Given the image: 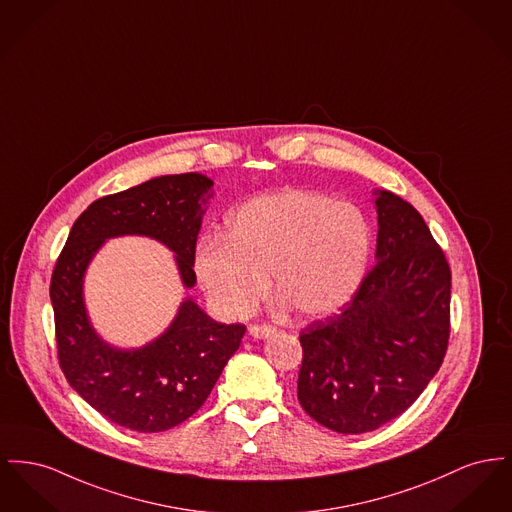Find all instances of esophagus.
<instances>
[{
    "label": "esophagus",
    "instance_id": "esophagus-1",
    "mask_svg": "<svg viewBox=\"0 0 512 512\" xmlns=\"http://www.w3.org/2000/svg\"><path fill=\"white\" fill-rule=\"evenodd\" d=\"M274 332H276V329L271 327V325H251V327H249V334H251L253 338H257V340L269 338Z\"/></svg>",
    "mask_w": 512,
    "mask_h": 512
}]
</instances>
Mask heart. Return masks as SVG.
I'll list each match as a JSON object with an SVG mask.
<instances>
[{"label":"heart","mask_w":512,"mask_h":512,"mask_svg":"<svg viewBox=\"0 0 512 512\" xmlns=\"http://www.w3.org/2000/svg\"><path fill=\"white\" fill-rule=\"evenodd\" d=\"M373 230L361 209L331 195L286 189L255 197L228 216L226 236H207L193 271L212 307L245 317L276 298L301 317H325L352 300L367 271Z\"/></svg>","instance_id":"1"}]
</instances>
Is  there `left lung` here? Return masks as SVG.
<instances>
[{"instance_id": "left-lung-1", "label": "left lung", "mask_w": 512, "mask_h": 512, "mask_svg": "<svg viewBox=\"0 0 512 512\" xmlns=\"http://www.w3.org/2000/svg\"><path fill=\"white\" fill-rule=\"evenodd\" d=\"M375 265L342 313L300 334L301 408L336 433L406 412L439 371L451 332V269L420 212L375 191Z\"/></svg>"}]
</instances>
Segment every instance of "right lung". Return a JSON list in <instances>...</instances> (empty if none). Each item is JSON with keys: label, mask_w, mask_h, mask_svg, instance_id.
<instances>
[{"label": "right lung", "mask_w": 512, "mask_h": 512, "mask_svg": "<svg viewBox=\"0 0 512 512\" xmlns=\"http://www.w3.org/2000/svg\"><path fill=\"white\" fill-rule=\"evenodd\" d=\"M212 195V180L195 172L106 195L75 220L58 257L50 300L61 371L96 412L125 429L158 433L191 418L240 348L245 327L216 323L187 298L158 338L121 350L92 327L85 272L104 241L147 236L174 251L183 286L193 288L195 245Z\"/></svg>", "instance_id": "add662e5"}]
</instances>
